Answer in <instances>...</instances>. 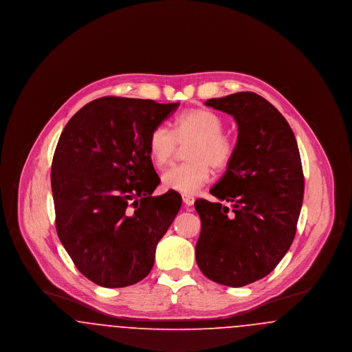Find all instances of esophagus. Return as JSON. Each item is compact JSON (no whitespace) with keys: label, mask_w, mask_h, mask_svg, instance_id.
Wrapping results in <instances>:
<instances>
[{"label":"esophagus","mask_w":352,"mask_h":352,"mask_svg":"<svg viewBox=\"0 0 352 352\" xmlns=\"http://www.w3.org/2000/svg\"><path fill=\"white\" fill-rule=\"evenodd\" d=\"M182 199H184V203L186 206H192L194 201H195V198L192 195H188V194H184Z\"/></svg>","instance_id":"obj_1"}]
</instances>
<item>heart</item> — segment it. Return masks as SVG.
I'll return each instance as SVG.
<instances>
[{"label":"heart","mask_w":352,"mask_h":352,"mask_svg":"<svg viewBox=\"0 0 352 352\" xmlns=\"http://www.w3.org/2000/svg\"><path fill=\"white\" fill-rule=\"evenodd\" d=\"M223 131V118L204 108L187 111L175 118L174 133L164 125L154 128L148 151L155 168L168 165L178 144L191 142L186 151L188 162L166 170L161 177L162 186L181 194H194L208 182L210 166L215 170L227 168L234 158V142Z\"/></svg>","instance_id":"heart-1"}]
</instances>
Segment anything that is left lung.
Returning <instances> with one entry per match:
<instances>
[{
  "label": "left lung",
  "instance_id": "8db88e82",
  "mask_svg": "<svg viewBox=\"0 0 352 352\" xmlns=\"http://www.w3.org/2000/svg\"><path fill=\"white\" fill-rule=\"evenodd\" d=\"M206 105L234 116L239 134L231 164L210 190L220 201H195L201 221L195 257L207 278L239 287L269 274L294 240L305 188L301 157L290 125L260 95L237 92Z\"/></svg>",
  "mask_w": 352,
  "mask_h": 352
}]
</instances>
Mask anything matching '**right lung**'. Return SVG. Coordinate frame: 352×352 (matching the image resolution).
<instances>
[{
	"label": "right lung",
	"instance_id": "obj_1",
	"mask_svg": "<svg viewBox=\"0 0 352 352\" xmlns=\"http://www.w3.org/2000/svg\"><path fill=\"white\" fill-rule=\"evenodd\" d=\"M178 107L100 98L78 111L59 137L51 166L56 232L95 284L124 287L151 273L182 198L174 191L151 195L161 179L148 141Z\"/></svg>",
	"mask_w": 352,
	"mask_h": 352
}]
</instances>
